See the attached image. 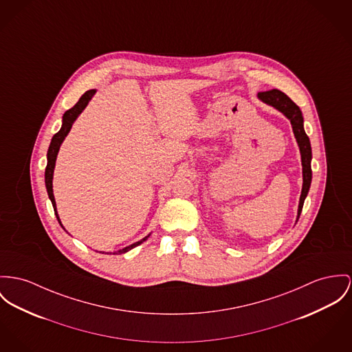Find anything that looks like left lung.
<instances>
[{"label": "left lung", "instance_id": "left-lung-1", "mask_svg": "<svg viewBox=\"0 0 352 352\" xmlns=\"http://www.w3.org/2000/svg\"><path fill=\"white\" fill-rule=\"evenodd\" d=\"M258 99L263 100L264 103L270 104L272 107L278 109L283 112L292 124V130L295 138L298 140L300 154H301V164H302V189H301V195H300V202H298V219L300 213L302 210L304 199L308 194V190L311 186L312 181V170H311V160H312V151H311V143L309 138L304 131V120L301 111L298 106L280 89H271L265 92H258Z\"/></svg>", "mask_w": 352, "mask_h": 352}]
</instances>
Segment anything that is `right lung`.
<instances>
[{
	"mask_svg": "<svg viewBox=\"0 0 352 352\" xmlns=\"http://www.w3.org/2000/svg\"><path fill=\"white\" fill-rule=\"evenodd\" d=\"M95 92H96L95 89H89V91H87V92L81 96L80 99H79V102H78L72 109H69L68 111H65V112H64V115H63V126H61L60 131L54 134V138H52V140H51L50 148H48V154H47L48 163H47V167H45V186H47V191H48L50 199L52 201L54 214H56V218H57V221H58V222H60V218H58L57 210H56V201H54V189H52V179H54V163H56V157H57V153H58L60 144L63 143L64 138L68 135V133H69V130H71V127H72L74 122H75V120H76V118L80 115L81 111L87 107L88 102H89V100H91V98L95 95ZM60 225H61V222H60ZM61 226H63V225H61ZM147 237H148V236H147ZM147 237H144L143 240H140V241H138V243H133V245H130V246L123 248L122 250H118L116 253H126V252L131 250L133 248H135V246L140 245L143 241H146V240H147Z\"/></svg>",
	"mask_w": 352,
	"mask_h": 352,
	"instance_id": "obj_1",
	"label": "right lung"
}]
</instances>
